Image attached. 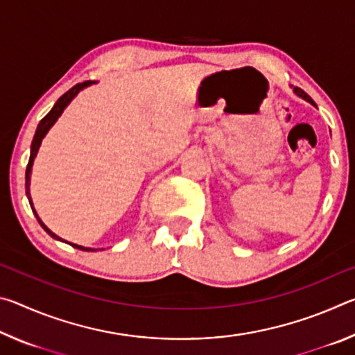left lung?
Listing matches in <instances>:
<instances>
[{
  "label": "left lung",
  "mask_w": 355,
  "mask_h": 355,
  "mask_svg": "<svg viewBox=\"0 0 355 355\" xmlns=\"http://www.w3.org/2000/svg\"><path fill=\"white\" fill-rule=\"evenodd\" d=\"M293 92H294V94H296V95H297V97H300V98H304L305 101H309V103H311V105H313V100H311V98L309 97V95H307V94H305V92L302 91V89H299V87H294V89H293Z\"/></svg>",
  "instance_id": "left-lung-1"
}]
</instances>
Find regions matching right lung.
I'll return each instance as SVG.
<instances>
[{"label":"right lung","mask_w":355,"mask_h":355,"mask_svg":"<svg viewBox=\"0 0 355 355\" xmlns=\"http://www.w3.org/2000/svg\"><path fill=\"white\" fill-rule=\"evenodd\" d=\"M95 81H84V83H80V84H76V86H73L70 89V91H67L65 92L61 98H59L56 103H55V106L51 107V111L46 114V116L40 120L39 122V125H37V130H35V135H34V139H33V144H31V155H29V163H28V167H26V177H25V188H26V197H28V200H29V205H31V208H33V213L35 214V218H37V220H39V224H40V227L44 228V230L48 233V235H50L51 238H55V239H58V241H62V243H67V244H70L71 248H75V249H80V250H86V252H95V250H100V249H92V248H84V245H80V244H73V243H69V241H65V239H62L61 236H58L56 233H53L50 228H48L44 222H42V219L39 218V214H37V211H35L34 209V205H33V199H31V192H29V186H31V172H33V164H34V159H35V156H37V152H39V148H40V144H42V141H44V137L46 136V133L48 131H50V128L53 127V125L56 123V120L61 117V114L64 112V110L65 107H67L69 105H70V101L73 100L78 94H80L83 89H86V87H89V86H92ZM103 250V249H101Z\"/></svg>","instance_id":"obj_1"}]
</instances>
